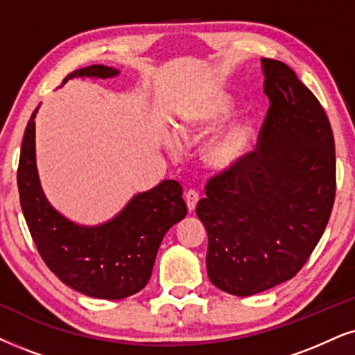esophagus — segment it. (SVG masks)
<instances>
[{
	"instance_id": "34e87169",
	"label": "esophagus",
	"mask_w": 355,
	"mask_h": 355,
	"mask_svg": "<svg viewBox=\"0 0 355 355\" xmlns=\"http://www.w3.org/2000/svg\"><path fill=\"white\" fill-rule=\"evenodd\" d=\"M200 200V193L196 190H188L185 193V201H187V206H188V211H195L196 208V203H198Z\"/></svg>"
}]
</instances>
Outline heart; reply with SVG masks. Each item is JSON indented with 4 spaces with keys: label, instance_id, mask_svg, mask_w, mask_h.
Here are the masks:
<instances>
[{
    "label": "heart",
    "instance_id": "1",
    "mask_svg": "<svg viewBox=\"0 0 355 355\" xmlns=\"http://www.w3.org/2000/svg\"><path fill=\"white\" fill-rule=\"evenodd\" d=\"M231 113V103L226 100L216 101V105L211 107L206 118H201L195 124L211 125L216 124L223 118ZM257 134L250 121H239V123L230 125L226 131H223L218 137L206 146L205 160L211 168L218 172H231L239 167L245 159L252 154Z\"/></svg>",
    "mask_w": 355,
    "mask_h": 355
}]
</instances>
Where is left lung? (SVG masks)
Wrapping results in <instances>:
<instances>
[{
  "label": "left lung",
  "instance_id": "8db88e82",
  "mask_svg": "<svg viewBox=\"0 0 355 355\" xmlns=\"http://www.w3.org/2000/svg\"><path fill=\"white\" fill-rule=\"evenodd\" d=\"M262 69L270 106L257 147L237 168L211 177L196 205L211 284L236 297L302 270L336 196L334 136L321 103L284 62L262 58Z\"/></svg>",
  "mask_w": 355,
  "mask_h": 355
}]
</instances>
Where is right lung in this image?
Wrapping results in <instances>:
<instances>
[{
    "instance_id": "obj_1",
    "label": "right lung",
    "mask_w": 355,
    "mask_h": 355,
    "mask_svg": "<svg viewBox=\"0 0 355 355\" xmlns=\"http://www.w3.org/2000/svg\"><path fill=\"white\" fill-rule=\"evenodd\" d=\"M119 71L89 65L64 80L110 78ZM35 113L24 131L17 167L22 214L46 266L80 293L121 300L141 291L149 282L165 232L187 216L183 188L164 180L136 195L118 216L100 226H78L52 208L40 188L35 167Z\"/></svg>"
}]
</instances>
